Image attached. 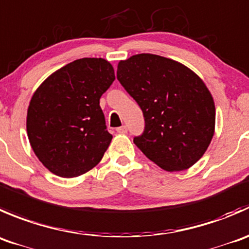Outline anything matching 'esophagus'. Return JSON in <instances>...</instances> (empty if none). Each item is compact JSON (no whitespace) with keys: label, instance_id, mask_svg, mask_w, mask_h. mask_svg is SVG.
Wrapping results in <instances>:
<instances>
[{"label":"esophagus","instance_id":"1","mask_svg":"<svg viewBox=\"0 0 249 249\" xmlns=\"http://www.w3.org/2000/svg\"><path fill=\"white\" fill-rule=\"evenodd\" d=\"M117 133H120V134H125L127 133V127L125 125H122V127H119L117 128Z\"/></svg>","mask_w":249,"mask_h":249}]
</instances>
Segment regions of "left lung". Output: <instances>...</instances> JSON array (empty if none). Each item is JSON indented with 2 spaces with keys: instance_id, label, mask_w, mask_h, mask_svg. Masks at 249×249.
<instances>
[{
  "instance_id": "left-lung-1",
  "label": "left lung",
  "mask_w": 249,
  "mask_h": 249,
  "mask_svg": "<svg viewBox=\"0 0 249 249\" xmlns=\"http://www.w3.org/2000/svg\"><path fill=\"white\" fill-rule=\"evenodd\" d=\"M117 80L138 103L145 120L134 144L168 172L190 168L208 149L215 107L202 80L188 66L156 54L121 60Z\"/></svg>"
}]
</instances>
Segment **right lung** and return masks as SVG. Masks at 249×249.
Segmentation results:
<instances>
[{
    "instance_id": "add662e5",
    "label": "right lung",
    "mask_w": 249,
    "mask_h": 249,
    "mask_svg": "<svg viewBox=\"0 0 249 249\" xmlns=\"http://www.w3.org/2000/svg\"><path fill=\"white\" fill-rule=\"evenodd\" d=\"M114 80L109 61L82 58L48 76L34 93L26 130L49 172L75 178L99 163L112 139L99 100Z\"/></svg>"
}]
</instances>
